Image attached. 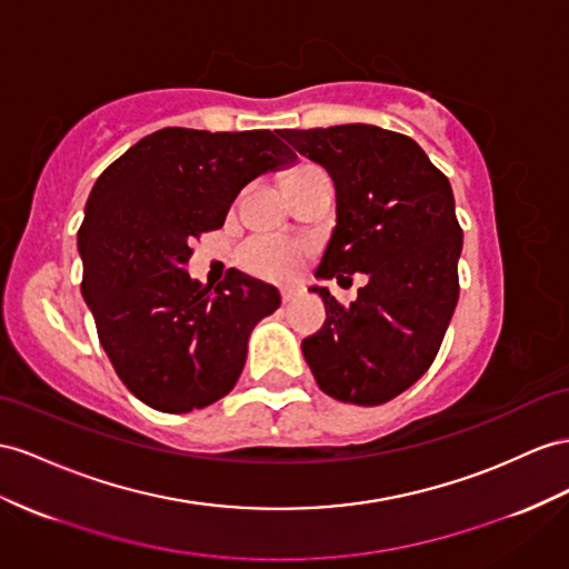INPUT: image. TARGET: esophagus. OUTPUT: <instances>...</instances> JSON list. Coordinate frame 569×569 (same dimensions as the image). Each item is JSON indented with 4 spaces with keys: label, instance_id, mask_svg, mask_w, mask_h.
<instances>
[{
    "label": "esophagus",
    "instance_id": "34e87169",
    "mask_svg": "<svg viewBox=\"0 0 569 569\" xmlns=\"http://www.w3.org/2000/svg\"><path fill=\"white\" fill-rule=\"evenodd\" d=\"M298 296H300V290H298V288H283V300H286V302L296 300Z\"/></svg>",
    "mask_w": 569,
    "mask_h": 569
}]
</instances>
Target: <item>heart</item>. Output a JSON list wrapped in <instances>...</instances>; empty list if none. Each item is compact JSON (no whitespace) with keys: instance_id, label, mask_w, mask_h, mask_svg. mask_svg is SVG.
Returning a JSON list of instances; mask_svg holds the SVG:
<instances>
[{"instance_id":"b5f03b06","label":"heart","mask_w":569,"mask_h":569,"mask_svg":"<svg viewBox=\"0 0 569 569\" xmlns=\"http://www.w3.org/2000/svg\"><path fill=\"white\" fill-rule=\"evenodd\" d=\"M310 170H317V168L300 166L296 172H290V178H298V174L310 172ZM300 257L302 254L298 244L279 240V238H257L252 242H247L244 247L247 267L254 269L257 273L273 276V279H286V276L296 273L300 267Z\"/></svg>"}]
</instances>
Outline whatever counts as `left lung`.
I'll return each instance as SVG.
<instances>
[{"instance_id": "left-lung-1", "label": "left lung", "mask_w": 569, "mask_h": 569, "mask_svg": "<svg viewBox=\"0 0 569 569\" xmlns=\"http://www.w3.org/2000/svg\"><path fill=\"white\" fill-rule=\"evenodd\" d=\"M279 134L337 189V226L315 279L368 276L348 308L327 286L310 288L327 305V322L302 341V356L325 395L385 403L423 377L457 308L463 232L451 184L413 139L382 127Z\"/></svg>"}]
</instances>
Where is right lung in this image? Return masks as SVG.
I'll return each mask as SVG.
<instances>
[{
    "label": "right lung",
    "mask_w": 569,
    "mask_h": 569,
    "mask_svg": "<svg viewBox=\"0 0 569 569\" xmlns=\"http://www.w3.org/2000/svg\"><path fill=\"white\" fill-rule=\"evenodd\" d=\"M293 163L269 129L166 127L96 180L77 236L81 296L114 372L151 409L189 413L236 387L281 293L238 269L216 288L192 281L189 244L223 226L244 184Z\"/></svg>",
    "instance_id": "1"
}]
</instances>
